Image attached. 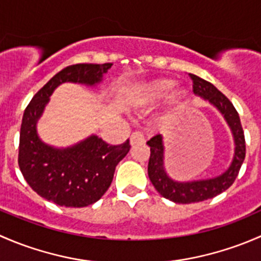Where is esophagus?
<instances>
[{"label": "esophagus", "mask_w": 261, "mask_h": 261, "mask_svg": "<svg viewBox=\"0 0 261 261\" xmlns=\"http://www.w3.org/2000/svg\"><path fill=\"white\" fill-rule=\"evenodd\" d=\"M145 143V136H144V133L140 130H136L131 134L130 138V144L131 145H136V144H143Z\"/></svg>", "instance_id": "34e87169"}]
</instances>
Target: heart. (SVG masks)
<instances>
[{"instance_id":"obj_1","label":"heart","mask_w":261,"mask_h":261,"mask_svg":"<svg viewBox=\"0 0 261 261\" xmlns=\"http://www.w3.org/2000/svg\"><path fill=\"white\" fill-rule=\"evenodd\" d=\"M173 82L169 80H163V81H158L155 83H152V86L150 87L152 93L155 96L160 97L163 96L164 93H167L170 88L173 87ZM186 98H187V93L181 89H178L175 91L174 93L172 94L170 97V102H169V109H170V116H174L177 112H179L181 110V107L184 106L186 103Z\"/></svg>"}]
</instances>
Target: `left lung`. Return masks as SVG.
Returning a JSON list of instances; mask_svg holds the SVG:
<instances>
[{
    "label": "left lung",
    "mask_w": 261,
    "mask_h": 261,
    "mask_svg": "<svg viewBox=\"0 0 261 261\" xmlns=\"http://www.w3.org/2000/svg\"><path fill=\"white\" fill-rule=\"evenodd\" d=\"M189 77L193 82L194 93L197 96L203 97L204 99H208L213 106L217 107L218 111L227 121L228 126L232 131L233 139H235V155H233V160L230 168L220 177L206 180L179 183V181L170 179L164 170V163H163L164 146H163L162 135L156 134L152 136L146 143L150 146V159L149 165H147V174H149L150 181L164 198L170 199L175 203L183 204L206 201V199L213 198L217 194L230 188L240 172L245 154H246L245 135L240 117L230 99L210 82L202 80L194 74H189Z\"/></svg>",
    "instance_id": "obj_1"
}]
</instances>
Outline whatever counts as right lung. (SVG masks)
Masks as SVG:
<instances>
[{
	"label": "right lung",
	"mask_w": 261,
	"mask_h": 261,
	"mask_svg": "<svg viewBox=\"0 0 261 261\" xmlns=\"http://www.w3.org/2000/svg\"><path fill=\"white\" fill-rule=\"evenodd\" d=\"M111 67L112 63L65 67L36 92L23 112L18 167L33 191L58 206L86 207L98 201L111 186L116 165L126 156L131 145L128 139L120 145H110L93 135L73 147L54 149L38 138L36 121L60 83L93 86L101 82Z\"/></svg>",
	"instance_id": "right-lung-1"
}]
</instances>
